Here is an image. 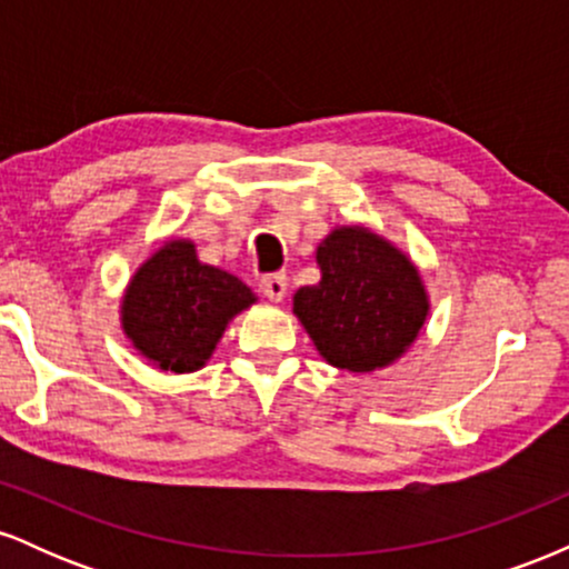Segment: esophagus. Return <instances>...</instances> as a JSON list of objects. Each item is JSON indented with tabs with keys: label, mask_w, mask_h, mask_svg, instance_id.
<instances>
[{
	"label": "esophagus",
	"mask_w": 569,
	"mask_h": 569,
	"mask_svg": "<svg viewBox=\"0 0 569 569\" xmlns=\"http://www.w3.org/2000/svg\"><path fill=\"white\" fill-rule=\"evenodd\" d=\"M259 289H262L270 302H280L286 297V291H289V278L283 272H272V276H264L259 280Z\"/></svg>",
	"instance_id": "esophagus-1"
}]
</instances>
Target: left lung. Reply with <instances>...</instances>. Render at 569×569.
<instances>
[{
    "label": "left lung",
    "instance_id": "1",
    "mask_svg": "<svg viewBox=\"0 0 569 569\" xmlns=\"http://www.w3.org/2000/svg\"><path fill=\"white\" fill-rule=\"evenodd\" d=\"M316 262L321 280L293 293V316L323 361L361 375L398 361L430 312L417 264L363 224L335 227Z\"/></svg>",
    "mask_w": 569,
    "mask_h": 569
}]
</instances>
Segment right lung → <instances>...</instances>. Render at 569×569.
<instances>
[{
  "instance_id": "obj_1",
  "label": "right lung",
  "mask_w": 569,
  "mask_h": 569,
  "mask_svg": "<svg viewBox=\"0 0 569 569\" xmlns=\"http://www.w3.org/2000/svg\"><path fill=\"white\" fill-rule=\"evenodd\" d=\"M253 302L243 280L200 262L192 240L171 238L130 278L120 323L149 363L189 375L206 367L232 318Z\"/></svg>"
}]
</instances>
